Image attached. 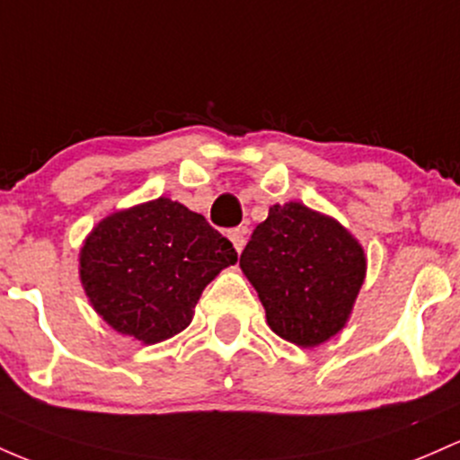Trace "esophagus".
<instances>
[{"mask_svg": "<svg viewBox=\"0 0 460 460\" xmlns=\"http://www.w3.org/2000/svg\"><path fill=\"white\" fill-rule=\"evenodd\" d=\"M228 239L232 241V245H234V250L241 252V250H243V245H245V228L230 230Z\"/></svg>", "mask_w": 460, "mask_h": 460, "instance_id": "obj_1", "label": "esophagus"}]
</instances>
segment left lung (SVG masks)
<instances>
[{
	"label": "left lung",
	"instance_id": "obj_1",
	"mask_svg": "<svg viewBox=\"0 0 460 460\" xmlns=\"http://www.w3.org/2000/svg\"><path fill=\"white\" fill-rule=\"evenodd\" d=\"M278 337L314 348L343 330L365 280V252L332 217L276 204L239 261Z\"/></svg>",
	"mask_w": 460,
	"mask_h": 460
}]
</instances>
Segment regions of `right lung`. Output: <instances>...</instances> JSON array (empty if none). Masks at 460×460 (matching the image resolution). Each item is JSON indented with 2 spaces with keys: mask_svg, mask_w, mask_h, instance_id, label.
<instances>
[{
  "mask_svg": "<svg viewBox=\"0 0 460 460\" xmlns=\"http://www.w3.org/2000/svg\"><path fill=\"white\" fill-rule=\"evenodd\" d=\"M236 258L202 215L158 198L93 228L80 250V280L108 326L152 345L189 326L206 285Z\"/></svg>",
  "mask_w": 460,
  "mask_h": 460,
  "instance_id": "1",
  "label": "right lung"
}]
</instances>
